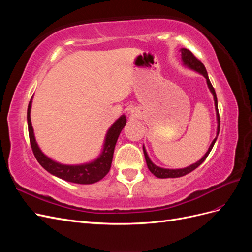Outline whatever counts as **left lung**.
Masks as SVG:
<instances>
[{
	"label": "left lung",
	"mask_w": 252,
	"mask_h": 252,
	"mask_svg": "<svg viewBox=\"0 0 252 252\" xmlns=\"http://www.w3.org/2000/svg\"><path fill=\"white\" fill-rule=\"evenodd\" d=\"M181 56H182V61H183V64H184L186 67L190 68V69H192L196 72H199L200 74H202L203 77L206 79V82H207V85L209 90L211 91V94L213 95V101H215V107H216V111H217V120H218V129H217V136L215 138V140L212 141V143L210 144V146L207 150V152L204 155V157L200 159V161H197L196 163L190 165L188 167H185V168H181V169H166V168H162V167H158L156 164H154L151 162V159L149 158L148 155H147V151L145 149V147L143 146V151H144V156H145V159H146V163L148 166V169L150 170L151 173H154L157 178L159 179H167V178H180L183 177V175H186L189 172L193 171L195 168H197L205 159L206 158L208 157V155L210 154V151L213 147V145H215L217 139H218V135L220 132V116H219V109H218V98H217V94H216V91L215 88L212 87L211 83L209 81L208 78V73L206 71V68L203 65V63L201 62L200 60H197L194 56L193 53L186 49V48H181Z\"/></svg>",
	"instance_id": "8db88e82"
}]
</instances>
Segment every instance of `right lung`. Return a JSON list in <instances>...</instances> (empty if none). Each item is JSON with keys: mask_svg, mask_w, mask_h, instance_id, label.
Listing matches in <instances>:
<instances>
[{"mask_svg": "<svg viewBox=\"0 0 252 252\" xmlns=\"http://www.w3.org/2000/svg\"><path fill=\"white\" fill-rule=\"evenodd\" d=\"M32 104V97L28 104L27 109L29 140L36 161L40 163V165L45 170H47L49 173L56 175V177L60 179L65 180L67 182L77 183V184H94V183L102 180L109 172L112 163L114 147H116V144L122 129L126 125L127 120L125 114L121 116L108 129L107 133L105 135V141L101 155L89 163L80 165H65L53 161V159H51L47 156H45L40 149L39 145H37L32 125V119H30Z\"/></svg>", "mask_w": 252, "mask_h": 252, "instance_id": "right-lung-1", "label": "right lung"}]
</instances>
